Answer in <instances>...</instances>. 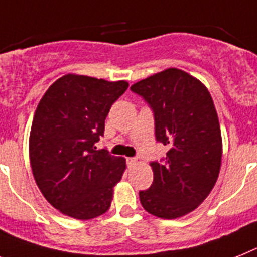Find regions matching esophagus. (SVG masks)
Segmentation results:
<instances>
[{
	"label": "esophagus",
	"instance_id": "34e87169",
	"mask_svg": "<svg viewBox=\"0 0 257 257\" xmlns=\"http://www.w3.org/2000/svg\"><path fill=\"white\" fill-rule=\"evenodd\" d=\"M126 163H128L129 167H133V166L137 163V159H136V158H126Z\"/></svg>",
	"mask_w": 257,
	"mask_h": 257
}]
</instances>
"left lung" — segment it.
<instances>
[{"label":"left lung","mask_w":257,"mask_h":257,"mask_svg":"<svg viewBox=\"0 0 257 257\" xmlns=\"http://www.w3.org/2000/svg\"><path fill=\"white\" fill-rule=\"evenodd\" d=\"M131 90L153 111L157 142L169 146L166 157L150 162L154 180L140 191V201L161 218L188 214L208 197L221 167V128L212 96L201 82L174 68Z\"/></svg>","instance_id":"obj_1"}]
</instances>
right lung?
Listing matches in <instances>:
<instances>
[{
	"label": "right lung",
	"instance_id": "obj_1",
	"mask_svg": "<svg viewBox=\"0 0 257 257\" xmlns=\"http://www.w3.org/2000/svg\"><path fill=\"white\" fill-rule=\"evenodd\" d=\"M128 82L68 74L51 85L36 108L30 161L39 189L53 208L77 219L102 215L111 206L125 159L96 150L111 105Z\"/></svg>",
	"mask_w": 257,
	"mask_h": 257
}]
</instances>
